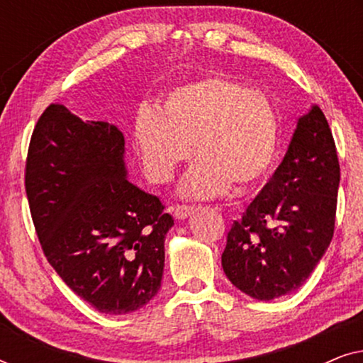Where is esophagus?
<instances>
[{
	"label": "esophagus",
	"instance_id": "34e87169",
	"mask_svg": "<svg viewBox=\"0 0 363 363\" xmlns=\"http://www.w3.org/2000/svg\"><path fill=\"white\" fill-rule=\"evenodd\" d=\"M193 213V206H186V205H178L173 208V216L177 218V220H185Z\"/></svg>",
	"mask_w": 363,
	"mask_h": 363
}]
</instances>
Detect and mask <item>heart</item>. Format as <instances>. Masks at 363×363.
Returning <instances> with one entry per match:
<instances>
[{
    "mask_svg": "<svg viewBox=\"0 0 363 363\" xmlns=\"http://www.w3.org/2000/svg\"><path fill=\"white\" fill-rule=\"evenodd\" d=\"M133 135L150 180H172L193 153L198 160L183 178L180 195L218 196L231 185L245 191L274 162L279 118L259 91L228 76H210L168 94L162 111L142 106Z\"/></svg>",
    "mask_w": 363,
    "mask_h": 363,
    "instance_id": "b5f03b06",
    "label": "heart"
}]
</instances>
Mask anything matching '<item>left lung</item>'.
Masks as SVG:
<instances>
[{"label": "left lung", "mask_w": 363, "mask_h": 363, "mask_svg": "<svg viewBox=\"0 0 363 363\" xmlns=\"http://www.w3.org/2000/svg\"><path fill=\"white\" fill-rule=\"evenodd\" d=\"M339 182L334 137L312 106L274 175L228 233L221 264L231 284L259 301L299 289L334 236Z\"/></svg>", "instance_id": "8db88e82"}]
</instances>
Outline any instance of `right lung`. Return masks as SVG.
I'll list each match as a JSON object with an SVG mask.
<instances>
[{
	"mask_svg": "<svg viewBox=\"0 0 363 363\" xmlns=\"http://www.w3.org/2000/svg\"><path fill=\"white\" fill-rule=\"evenodd\" d=\"M125 140L116 125L51 104L29 142L26 195L39 242L61 279L111 315L157 296L173 218L127 180Z\"/></svg>",
	"mask_w": 363,
	"mask_h": 363,
	"instance_id": "add662e5",
	"label": "right lung"
}]
</instances>
